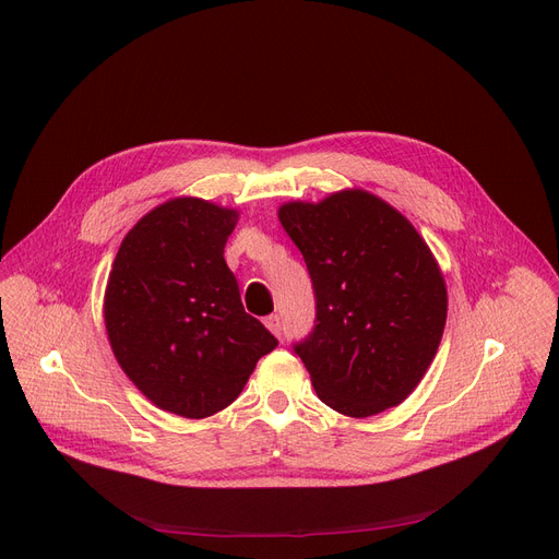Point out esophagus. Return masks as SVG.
<instances>
[{
	"label": "esophagus",
	"instance_id": "obj_1",
	"mask_svg": "<svg viewBox=\"0 0 559 559\" xmlns=\"http://www.w3.org/2000/svg\"><path fill=\"white\" fill-rule=\"evenodd\" d=\"M264 324H266V329H270L276 337H281V331H283V326H281V318L276 312H272V314H266L264 318Z\"/></svg>",
	"mask_w": 559,
	"mask_h": 559
}]
</instances>
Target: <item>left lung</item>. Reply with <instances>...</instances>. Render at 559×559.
I'll list each match as a JSON object with an SVG mask.
<instances>
[{
  "label": "left lung",
  "instance_id": "obj_1",
  "mask_svg": "<svg viewBox=\"0 0 559 559\" xmlns=\"http://www.w3.org/2000/svg\"><path fill=\"white\" fill-rule=\"evenodd\" d=\"M278 219L301 251L314 326L295 352L318 397L368 418L404 402L439 349L448 289L425 239L362 189L320 203H285Z\"/></svg>",
  "mask_w": 559,
  "mask_h": 559
}]
</instances>
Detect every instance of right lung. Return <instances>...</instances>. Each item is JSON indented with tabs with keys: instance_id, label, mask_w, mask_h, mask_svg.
I'll return each instance as SVG.
<instances>
[{
	"instance_id": "1",
	"label": "right lung",
	"mask_w": 559,
	"mask_h": 559,
	"mask_svg": "<svg viewBox=\"0 0 559 559\" xmlns=\"http://www.w3.org/2000/svg\"><path fill=\"white\" fill-rule=\"evenodd\" d=\"M235 224V210L203 199L166 201L126 235L107 281L118 366L155 406L191 420L233 404L278 345L224 260Z\"/></svg>"
}]
</instances>
